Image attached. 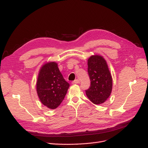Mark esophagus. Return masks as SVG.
Returning a JSON list of instances; mask_svg holds the SVG:
<instances>
[{
	"instance_id": "obj_1",
	"label": "esophagus",
	"mask_w": 148,
	"mask_h": 148,
	"mask_svg": "<svg viewBox=\"0 0 148 148\" xmlns=\"http://www.w3.org/2000/svg\"><path fill=\"white\" fill-rule=\"evenodd\" d=\"M78 83H79V80L78 79H75L72 82V84H78Z\"/></svg>"
}]
</instances>
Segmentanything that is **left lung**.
I'll list each match as a JSON object with an SVG mask.
<instances>
[{
	"label": "left lung",
	"mask_w": 148,
	"mask_h": 148,
	"mask_svg": "<svg viewBox=\"0 0 148 148\" xmlns=\"http://www.w3.org/2000/svg\"><path fill=\"white\" fill-rule=\"evenodd\" d=\"M88 73L91 85L85 90L86 95L94 104H102L110 96L112 88V79L104 58L99 56L89 57Z\"/></svg>",
	"instance_id": "8db88e82"
}]
</instances>
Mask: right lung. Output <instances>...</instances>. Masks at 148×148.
<instances>
[{
  "label": "right lung",
  "mask_w": 148,
  "mask_h": 148,
  "mask_svg": "<svg viewBox=\"0 0 148 148\" xmlns=\"http://www.w3.org/2000/svg\"><path fill=\"white\" fill-rule=\"evenodd\" d=\"M70 86L56 62L44 65L40 70L36 84L38 95L48 108L54 109L64 100Z\"/></svg>",
  "instance_id": "right-lung-1"
}]
</instances>
